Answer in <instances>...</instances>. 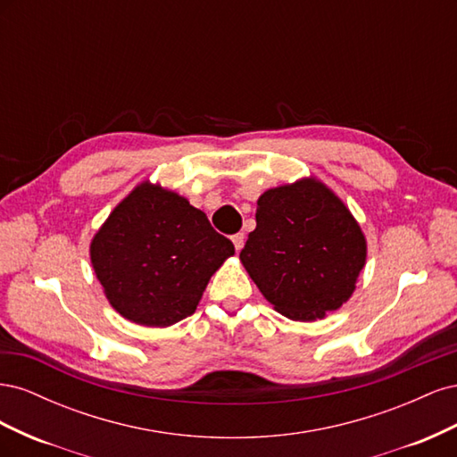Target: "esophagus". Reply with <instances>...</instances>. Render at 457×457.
I'll return each instance as SVG.
<instances>
[{
  "instance_id": "obj_1",
  "label": "esophagus",
  "mask_w": 457,
  "mask_h": 457,
  "mask_svg": "<svg viewBox=\"0 0 457 457\" xmlns=\"http://www.w3.org/2000/svg\"><path fill=\"white\" fill-rule=\"evenodd\" d=\"M244 242H245V237H244V232H237L232 237V244H234V247H237V252H240L242 247H244Z\"/></svg>"
}]
</instances>
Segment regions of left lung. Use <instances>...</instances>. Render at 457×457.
Masks as SVG:
<instances>
[{"label": "left lung", "instance_id": "8db88e82", "mask_svg": "<svg viewBox=\"0 0 457 457\" xmlns=\"http://www.w3.org/2000/svg\"><path fill=\"white\" fill-rule=\"evenodd\" d=\"M240 259L274 309L316 320L339 309L366 261V240L343 202L314 179L267 190Z\"/></svg>", "mask_w": 457, "mask_h": 457}]
</instances>
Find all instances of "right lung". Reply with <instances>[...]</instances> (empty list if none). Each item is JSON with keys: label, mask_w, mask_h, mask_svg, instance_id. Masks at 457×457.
I'll return each mask as SVG.
<instances>
[{"label": "right lung", "mask_w": 457, "mask_h": 457, "mask_svg": "<svg viewBox=\"0 0 457 457\" xmlns=\"http://www.w3.org/2000/svg\"><path fill=\"white\" fill-rule=\"evenodd\" d=\"M234 255L204 212L175 192L137 187L91 242V262L123 318L171 326L195 314L212 274Z\"/></svg>", "instance_id": "1"}]
</instances>
